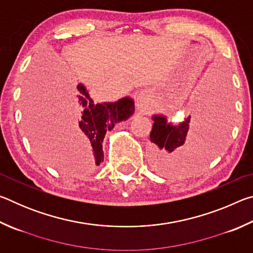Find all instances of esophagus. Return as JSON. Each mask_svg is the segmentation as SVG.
Listing matches in <instances>:
<instances>
[{"label": "esophagus", "instance_id": "1", "mask_svg": "<svg viewBox=\"0 0 253 253\" xmlns=\"http://www.w3.org/2000/svg\"><path fill=\"white\" fill-rule=\"evenodd\" d=\"M148 93L146 91H140L137 96L136 106L137 109L140 111H145L148 108Z\"/></svg>", "mask_w": 253, "mask_h": 253}]
</instances>
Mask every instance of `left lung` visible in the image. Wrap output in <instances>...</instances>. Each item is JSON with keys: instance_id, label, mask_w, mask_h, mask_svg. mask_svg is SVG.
<instances>
[{"instance_id": "obj_1", "label": "left lung", "mask_w": 253, "mask_h": 253, "mask_svg": "<svg viewBox=\"0 0 253 253\" xmlns=\"http://www.w3.org/2000/svg\"><path fill=\"white\" fill-rule=\"evenodd\" d=\"M209 102V101H208ZM149 135L153 158L160 173L169 174L207 160L209 149L221 130V118L214 106L205 104L199 111V125L190 136L191 116L172 125L163 115H154Z\"/></svg>"}]
</instances>
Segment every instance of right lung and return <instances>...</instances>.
<instances>
[{"label": "right lung", "mask_w": 253, "mask_h": 253, "mask_svg": "<svg viewBox=\"0 0 253 253\" xmlns=\"http://www.w3.org/2000/svg\"><path fill=\"white\" fill-rule=\"evenodd\" d=\"M76 102L83 115L78 124V137L87 148L91 164L99 165L104 162L102 142L106 132L134 114V100L125 97L115 102L95 105L84 85L79 84L76 90Z\"/></svg>", "instance_id": "add662e5"}]
</instances>
